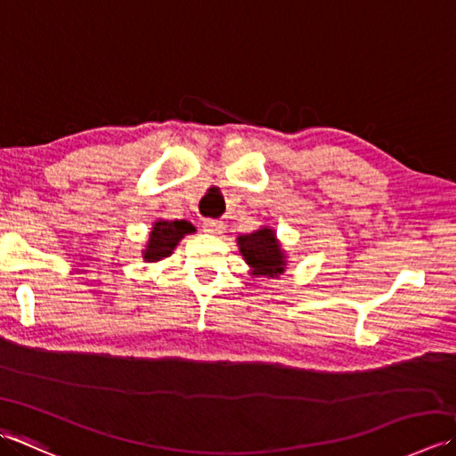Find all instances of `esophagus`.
Wrapping results in <instances>:
<instances>
[{"mask_svg":"<svg viewBox=\"0 0 456 456\" xmlns=\"http://www.w3.org/2000/svg\"><path fill=\"white\" fill-rule=\"evenodd\" d=\"M203 231H206V233H211V235H221L223 231H225V225H223L221 221H216V219H206V221H203Z\"/></svg>","mask_w":456,"mask_h":456,"instance_id":"1","label":"esophagus"}]
</instances>
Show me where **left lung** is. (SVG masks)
<instances>
[{
    "mask_svg": "<svg viewBox=\"0 0 456 456\" xmlns=\"http://www.w3.org/2000/svg\"><path fill=\"white\" fill-rule=\"evenodd\" d=\"M237 245L245 263L253 270L250 274L274 278L284 273L286 256L284 250L280 248L274 229L263 227L250 235H240Z\"/></svg>",
    "mask_w": 456,
    "mask_h": 456,
    "instance_id": "1",
    "label": "left lung"
}]
</instances>
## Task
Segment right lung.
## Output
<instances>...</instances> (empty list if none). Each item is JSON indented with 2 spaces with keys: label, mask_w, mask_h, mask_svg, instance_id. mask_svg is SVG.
Wrapping results in <instances>:
<instances>
[{
  "label": "right lung",
  "mask_w": 456,
  "mask_h": 456,
  "mask_svg": "<svg viewBox=\"0 0 456 456\" xmlns=\"http://www.w3.org/2000/svg\"><path fill=\"white\" fill-rule=\"evenodd\" d=\"M193 225L188 221H167V219H159L154 223V227L151 231L147 248H144L142 258L147 263H157V260L170 256L172 250L176 248L180 243V239L188 233H193Z\"/></svg>",
  "instance_id": "1"
}]
</instances>
